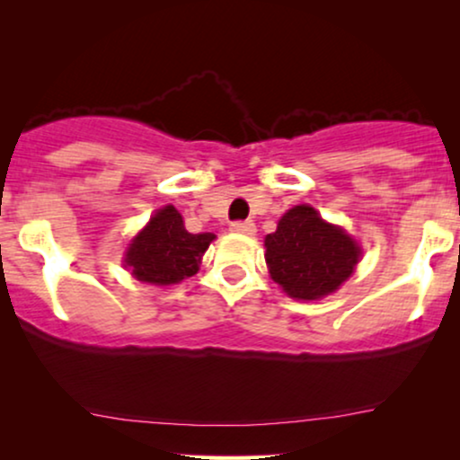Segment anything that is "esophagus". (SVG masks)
I'll use <instances>...</instances> for the list:
<instances>
[{
    "mask_svg": "<svg viewBox=\"0 0 460 460\" xmlns=\"http://www.w3.org/2000/svg\"><path fill=\"white\" fill-rule=\"evenodd\" d=\"M231 231L240 235H255L257 226L252 220H237V223H231Z\"/></svg>",
    "mask_w": 460,
    "mask_h": 460,
    "instance_id": "1",
    "label": "esophagus"
}]
</instances>
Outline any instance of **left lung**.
<instances>
[{
	"mask_svg": "<svg viewBox=\"0 0 460 460\" xmlns=\"http://www.w3.org/2000/svg\"><path fill=\"white\" fill-rule=\"evenodd\" d=\"M274 283L296 300H318L340 289L361 260V246L311 205H296L263 240Z\"/></svg>",
	"mask_w": 460,
	"mask_h": 460,
	"instance_id": "1",
	"label": "left lung"
}]
</instances>
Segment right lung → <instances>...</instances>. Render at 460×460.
<instances>
[{
	"mask_svg": "<svg viewBox=\"0 0 460 460\" xmlns=\"http://www.w3.org/2000/svg\"><path fill=\"white\" fill-rule=\"evenodd\" d=\"M214 234H190L172 205L157 209L149 225L131 240L125 268L142 283L172 285L199 272Z\"/></svg>",
	"mask_w": 460,
	"mask_h": 460,
	"instance_id": "right-lung-1",
	"label": "right lung"
}]
</instances>
